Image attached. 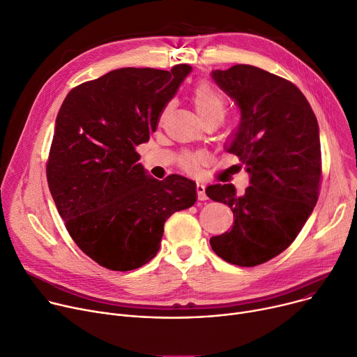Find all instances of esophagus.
<instances>
[{"instance_id":"obj_1","label":"esophagus","mask_w":357,"mask_h":357,"mask_svg":"<svg viewBox=\"0 0 357 357\" xmlns=\"http://www.w3.org/2000/svg\"><path fill=\"white\" fill-rule=\"evenodd\" d=\"M204 184L203 183H197L196 185V190H197V199L199 200H207V196H206V192H204Z\"/></svg>"}]
</instances>
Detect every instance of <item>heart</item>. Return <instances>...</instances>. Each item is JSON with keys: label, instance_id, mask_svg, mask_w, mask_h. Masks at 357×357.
<instances>
[{"label": "heart", "instance_id": "obj_1", "mask_svg": "<svg viewBox=\"0 0 357 357\" xmlns=\"http://www.w3.org/2000/svg\"><path fill=\"white\" fill-rule=\"evenodd\" d=\"M192 102L202 122L212 118L222 121L227 111V102L223 93L208 83H197L192 91ZM202 161L203 155L200 153L187 151L178 157V164L187 172H196Z\"/></svg>", "mask_w": 357, "mask_h": 357}]
</instances>
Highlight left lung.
<instances>
[{
    "mask_svg": "<svg viewBox=\"0 0 357 357\" xmlns=\"http://www.w3.org/2000/svg\"><path fill=\"white\" fill-rule=\"evenodd\" d=\"M212 77L241 109L226 150L239 157L250 185L243 195L234 184L206 188L235 219L229 232L211 238V246L229 264L255 266L294 242L319 200V123L303 92L284 77L250 65L213 70Z\"/></svg>",
    "mask_w": 357,
    "mask_h": 357,
    "instance_id": "1",
    "label": "left lung"
}]
</instances>
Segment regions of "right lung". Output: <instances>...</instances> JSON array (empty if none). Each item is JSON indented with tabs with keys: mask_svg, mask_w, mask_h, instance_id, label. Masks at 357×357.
Returning a JSON list of instances; mask_svg holds the SVG:
<instances>
[{
	"mask_svg": "<svg viewBox=\"0 0 357 357\" xmlns=\"http://www.w3.org/2000/svg\"><path fill=\"white\" fill-rule=\"evenodd\" d=\"M192 66L123 68L73 88L56 118L47 183L75 243L100 266L131 271L158 252L164 223L196 203V183L151 177L135 146L155 132Z\"/></svg>",
	"mask_w": 357,
	"mask_h": 357,
	"instance_id": "add662e5",
	"label": "right lung"
}]
</instances>
